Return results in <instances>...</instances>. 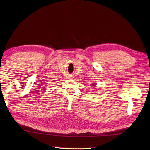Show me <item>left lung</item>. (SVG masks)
<instances>
[{
	"label": "left lung",
	"instance_id": "8db88e82",
	"mask_svg": "<svg viewBox=\"0 0 150 150\" xmlns=\"http://www.w3.org/2000/svg\"><path fill=\"white\" fill-rule=\"evenodd\" d=\"M95 84H93V85H92V86H95Z\"/></svg>",
	"mask_w": 150,
	"mask_h": 150
}]
</instances>
